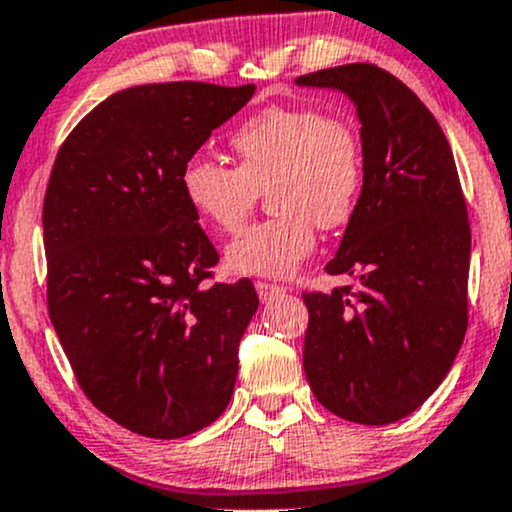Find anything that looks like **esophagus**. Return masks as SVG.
Instances as JSON below:
<instances>
[{
  "label": "esophagus",
  "instance_id": "1",
  "mask_svg": "<svg viewBox=\"0 0 512 512\" xmlns=\"http://www.w3.org/2000/svg\"><path fill=\"white\" fill-rule=\"evenodd\" d=\"M255 289H257V294H260V299L262 301H272L274 296H282L284 294V286H279V284H269V282H257L255 284Z\"/></svg>",
  "mask_w": 512,
  "mask_h": 512
}]
</instances>
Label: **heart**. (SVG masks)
<instances>
[{"mask_svg": "<svg viewBox=\"0 0 512 512\" xmlns=\"http://www.w3.org/2000/svg\"><path fill=\"white\" fill-rule=\"evenodd\" d=\"M238 167L209 155L184 162L179 184L206 226L235 233L269 194L277 216L243 230L226 267L243 277H289L316 250V226L350 223L364 187V153L355 123L313 106H269L230 138Z\"/></svg>", "mask_w": 512, "mask_h": 512, "instance_id": "heart-1", "label": "heart"}]
</instances>
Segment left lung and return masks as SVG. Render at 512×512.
<instances>
[{"mask_svg": "<svg viewBox=\"0 0 512 512\" xmlns=\"http://www.w3.org/2000/svg\"><path fill=\"white\" fill-rule=\"evenodd\" d=\"M296 84L355 101L364 153L359 206L325 265L355 286L303 294V369L330 413L396 423L442 384L469 325L471 230L457 165L428 106L391 72L352 63Z\"/></svg>", "mask_w": 512, "mask_h": 512, "instance_id": "8db88e82", "label": "left lung"}]
</instances>
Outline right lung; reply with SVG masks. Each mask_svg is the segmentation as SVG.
<instances>
[{
    "mask_svg": "<svg viewBox=\"0 0 512 512\" xmlns=\"http://www.w3.org/2000/svg\"><path fill=\"white\" fill-rule=\"evenodd\" d=\"M255 84H140L60 145L43 199L48 313L84 396L143 437L177 440L226 411L260 299L206 284L218 252L182 194L184 162Z\"/></svg>",
    "mask_w": 512,
    "mask_h": 512,
    "instance_id": "right-lung-1",
    "label": "right lung"
}]
</instances>
